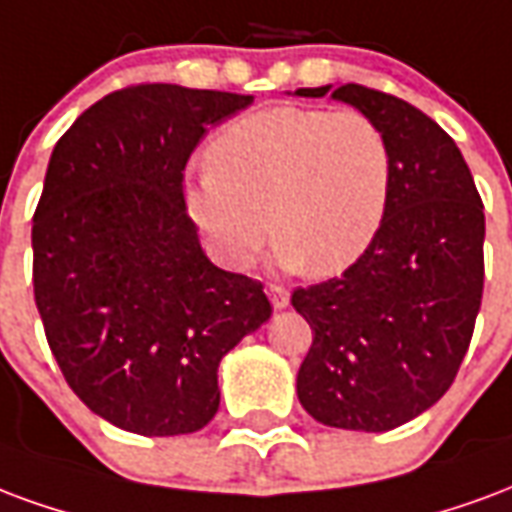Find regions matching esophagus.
<instances>
[{"label":"esophagus","mask_w":512,"mask_h":512,"mask_svg":"<svg viewBox=\"0 0 512 512\" xmlns=\"http://www.w3.org/2000/svg\"><path fill=\"white\" fill-rule=\"evenodd\" d=\"M267 294H270L272 308H278V311H281V308H286V305H289V292H286L283 286H275V283H270V286H267Z\"/></svg>","instance_id":"34e87169"}]
</instances>
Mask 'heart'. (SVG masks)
I'll return each mask as SVG.
<instances>
[{
    "label": "heart",
    "instance_id": "1",
    "mask_svg": "<svg viewBox=\"0 0 512 512\" xmlns=\"http://www.w3.org/2000/svg\"><path fill=\"white\" fill-rule=\"evenodd\" d=\"M207 163L182 201L226 267L251 264L270 223L275 264H308L316 275L349 270L374 245L393 193L390 141L352 108L245 114L212 138Z\"/></svg>",
    "mask_w": 512,
    "mask_h": 512
}]
</instances>
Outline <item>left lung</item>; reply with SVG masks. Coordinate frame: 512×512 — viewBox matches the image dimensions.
Wrapping results in <instances>:
<instances>
[{"label": "left lung", "mask_w": 512, "mask_h": 512, "mask_svg": "<svg viewBox=\"0 0 512 512\" xmlns=\"http://www.w3.org/2000/svg\"><path fill=\"white\" fill-rule=\"evenodd\" d=\"M333 100L384 130L393 193L374 245L338 278L292 294L313 330L297 398L330 428L382 434L431 409L461 368L483 300L486 215L461 149L420 108L360 84Z\"/></svg>", "instance_id": "1"}]
</instances>
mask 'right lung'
<instances>
[{
	"label": "right lung",
	"mask_w": 512,
	"mask_h": 512,
	"mask_svg": "<svg viewBox=\"0 0 512 512\" xmlns=\"http://www.w3.org/2000/svg\"><path fill=\"white\" fill-rule=\"evenodd\" d=\"M251 103L138 84L89 106L51 152L32 223L37 311L70 390L122 431L204 428L220 360L272 316L259 281L207 259L182 201L201 136Z\"/></svg>",
	"instance_id": "right-lung-1"
}]
</instances>
